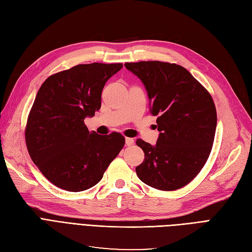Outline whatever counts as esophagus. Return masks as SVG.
I'll return each mask as SVG.
<instances>
[{"instance_id":"obj_1","label":"esophagus","mask_w":252,"mask_h":252,"mask_svg":"<svg viewBox=\"0 0 252 252\" xmlns=\"http://www.w3.org/2000/svg\"><path fill=\"white\" fill-rule=\"evenodd\" d=\"M125 144H126V146H131V145L134 144V140L131 139V138H126L125 139Z\"/></svg>"}]
</instances>
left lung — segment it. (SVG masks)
I'll return each mask as SVG.
<instances>
[{
    "label": "left lung",
    "mask_w": 252,
    "mask_h": 252,
    "mask_svg": "<svg viewBox=\"0 0 252 252\" xmlns=\"http://www.w3.org/2000/svg\"><path fill=\"white\" fill-rule=\"evenodd\" d=\"M125 66L146 89L159 132L156 145L136 140L145 154L136 174L156 189H180L195 178L210 155L217 128L215 103L180 65L149 61Z\"/></svg>",
    "instance_id": "left-lung-1"
}]
</instances>
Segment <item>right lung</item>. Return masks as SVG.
Returning <instances> with one entry per match:
<instances>
[{"label":"right lung","instance_id":"right-lung-1","mask_svg":"<svg viewBox=\"0 0 252 252\" xmlns=\"http://www.w3.org/2000/svg\"><path fill=\"white\" fill-rule=\"evenodd\" d=\"M123 64L77 65L49 77L37 91L25 139L29 156L53 185L79 192L96 185L125 144L118 132H90L84 120L101 108L102 90Z\"/></svg>","mask_w":252,"mask_h":252}]
</instances>
